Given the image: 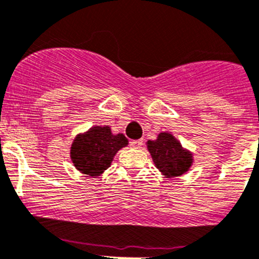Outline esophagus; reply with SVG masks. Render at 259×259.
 <instances>
[{
  "label": "esophagus",
  "instance_id": "esophagus-1",
  "mask_svg": "<svg viewBox=\"0 0 259 259\" xmlns=\"http://www.w3.org/2000/svg\"><path fill=\"white\" fill-rule=\"evenodd\" d=\"M130 146L134 149H140L141 146H143V140H141V139H139V140L130 141Z\"/></svg>",
  "mask_w": 259,
  "mask_h": 259
}]
</instances>
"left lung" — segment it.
<instances>
[{
    "label": "left lung",
    "mask_w": 259,
    "mask_h": 259,
    "mask_svg": "<svg viewBox=\"0 0 259 259\" xmlns=\"http://www.w3.org/2000/svg\"><path fill=\"white\" fill-rule=\"evenodd\" d=\"M152 161L165 178H178L190 170L194 157L171 133H160L156 140L146 143Z\"/></svg>",
    "instance_id": "left-lung-1"
}]
</instances>
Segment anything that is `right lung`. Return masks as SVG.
I'll list each match as a JSON object with an SVG mask.
<instances>
[{"mask_svg": "<svg viewBox=\"0 0 259 259\" xmlns=\"http://www.w3.org/2000/svg\"><path fill=\"white\" fill-rule=\"evenodd\" d=\"M129 144L124 134H113L108 125L78 134L70 146V160L78 171L92 178L110 167L114 156Z\"/></svg>", "mask_w": 259, "mask_h": 259, "instance_id": "add662e5", "label": "right lung"}]
</instances>
